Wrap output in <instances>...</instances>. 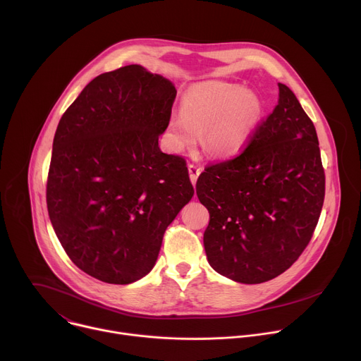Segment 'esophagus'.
<instances>
[{
	"mask_svg": "<svg viewBox=\"0 0 361 361\" xmlns=\"http://www.w3.org/2000/svg\"><path fill=\"white\" fill-rule=\"evenodd\" d=\"M188 173H190V178H191V183L195 184L200 173H201V167L198 164H194V163H190L188 164Z\"/></svg>",
	"mask_w": 361,
	"mask_h": 361,
	"instance_id": "esophagus-1",
	"label": "esophagus"
}]
</instances>
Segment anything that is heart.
Listing matches in <instances>:
<instances>
[{
    "instance_id": "heart-1",
    "label": "heart",
    "mask_w": 361,
    "mask_h": 361,
    "mask_svg": "<svg viewBox=\"0 0 361 361\" xmlns=\"http://www.w3.org/2000/svg\"><path fill=\"white\" fill-rule=\"evenodd\" d=\"M263 116V104L243 85L205 81L181 98V114L171 116L167 140L174 149L192 147L201 135L202 149L213 157H233L244 147Z\"/></svg>"
}]
</instances>
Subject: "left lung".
Masks as SVG:
<instances>
[{
	"mask_svg": "<svg viewBox=\"0 0 361 361\" xmlns=\"http://www.w3.org/2000/svg\"><path fill=\"white\" fill-rule=\"evenodd\" d=\"M273 113L240 154L207 166L195 185L210 213L204 248L210 266L244 284L269 281L310 243L323 209L326 176L313 121L279 84Z\"/></svg>",
	"mask_w": 361,
	"mask_h": 361,
	"instance_id": "8db88e82",
	"label": "left lung"
}]
</instances>
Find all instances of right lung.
I'll use <instances>...</instances> for the list:
<instances>
[{
  "instance_id": "obj_1",
  "label": "right lung",
  "mask_w": 361,
  "mask_h": 361,
  "mask_svg": "<svg viewBox=\"0 0 361 361\" xmlns=\"http://www.w3.org/2000/svg\"><path fill=\"white\" fill-rule=\"evenodd\" d=\"M174 85L137 64L95 77L63 114L47 178L51 224L88 276L130 284L156 264L163 235L194 188L164 154Z\"/></svg>"
}]
</instances>
